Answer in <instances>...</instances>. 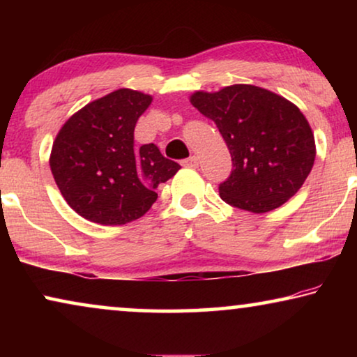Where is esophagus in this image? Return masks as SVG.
I'll return each instance as SVG.
<instances>
[{
  "label": "esophagus",
  "instance_id": "obj_1",
  "mask_svg": "<svg viewBox=\"0 0 357 357\" xmlns=\"http://www.w3.org/2000/svg\"><path fill=\"white\" fill-rule=\"evenodd\" d=\"M182 165H183V167H192V169H195V167H197V165H198V159L195 158V155H190V158L182 160Z\"/></svg>",
  "mask_w": 357,
  "mask_h": 357
}]
</instances>
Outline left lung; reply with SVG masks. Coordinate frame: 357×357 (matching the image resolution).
Wrapping results in <instances>:
<instances>
[{
    "label": "left lung",
    "mask_w": 357,
    "mask_h": 357,
    "mask_svg": "<svg viewBox=\"0 0 357 357\" xmlns=\"http://www.w3.org/2000/svg\"><path fill=\"white\" fill-rule=\"evenodd\" d=\"M193 107L216 123L232 158L219 195L231 206L268 213L294 197L315 160L309 121L294 104L250 84L195 92Z\"/></svg>",
    "instance_id": "1"
}]
</instances>
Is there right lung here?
I'll return each instance as SVG.
<instances>
[{
  "instance_id": "right-lung-1",
  "label": "right lung",
  "mask_w": 357,
  "mask_h": 357,
  "mask_svg": "<svg viewBox=\"0 0 357 357\" xmlns=\"http://www.w3.org/2000/svg\"><path fill=\"white\" fill-rule=\"evenodd\" d=\"M153 97L119 89L87 104L63 125L50 169L66 203L92 222L120 226L143 216L155 188L180 165L153 143L135 148V126Z\"/></svg>"
}]
</instances>
